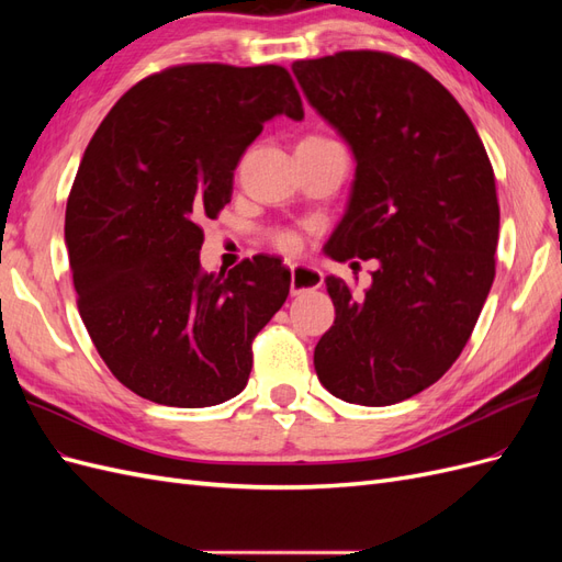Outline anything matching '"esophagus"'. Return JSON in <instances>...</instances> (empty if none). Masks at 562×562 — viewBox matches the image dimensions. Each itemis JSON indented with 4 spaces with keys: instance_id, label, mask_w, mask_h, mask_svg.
<instances>
[{
    "instance_id": "1",
    "label": "esophagus",
    "mask_w": 562,
    "mask_h": 562,
    "mask_svg": "<svg viewBox=\"0 0 562 562\" xmlns=\"http://www.w3.org/2000/svg\"><path fill=\"white\" fill-rule=\"evenodd\" d=\"M323 283V274L321 269L316 267H307V265H291V295H302L321 288Z\"/></svg>"
}]
</instances>
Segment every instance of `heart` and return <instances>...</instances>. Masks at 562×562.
<instances>
[{"label":"heart","mask_w":562,"mask_h":562,"mask_svg":"<svg viewBox=\"0 0 562 562\" xmlns=\"http://www.w3.org/2000/svg\"><path fill=\"white\" fill-rule=\"evenodd\" d=\"M307 140H312V138H307ZM274 241H277V246L283 248V250L297 248V236H295L293 232H279V234L274 236Z\"/></svg>","instance_id":"obj_1"}]
</instances>
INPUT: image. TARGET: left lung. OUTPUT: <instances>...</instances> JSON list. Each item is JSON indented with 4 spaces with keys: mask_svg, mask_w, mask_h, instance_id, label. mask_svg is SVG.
<instances>
[{
    "mask_svg": "<svg viewBox=\"0 0 562 562\" xmlns=\"http://www.w3.org/2000/svg\"><path fill=\"white\" fill-rule=\"evenodd\" d=\"M293 75L356 161L323 250L380 262L363 295L326 279L335 323L316 375L347 403H398L446 375L481 316L499 241L495 173L462 105L411 60L342 50Z\"/></svg>",
    "mask_w": 562,
    "mask_h": 562,
    "instance_id": "left-lung-1",
    "label": "left lung"
}]
</instances>
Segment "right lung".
Segmentation results:
<instances>
[{"label": "right lung", "mask_w": 562, "mask_h": 562, "mask_svg": "<svg viewBox=\"0 0 562 562\" xmlns=\"http://www.w3.org/2000/svg\"><path fill=\"white\" fill-rule=\"evenodd\" d=\"M281 114L304 119L279 65H180L119 98L83 151L65 246L83 326L133 394L209 407L244 391L291 271L255 255L203 274L201 220L229 203L236 164Z\"/></svg>", "instance_id": "add662e5"}]
</instances>
